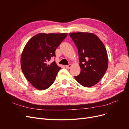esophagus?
Masks as SVG:
<instances>
[{
  "label": "esophagus",
  "instance_id": "1",
  "mask_svg": "<svg viewBox=\"0 0 129 129\" xmlns=\"http://www.w3.org/2000/svg\"><path fill=\"white\" fill-rule=\"evenodd\" d=\"M71 67H72V65H71V64H69V65H66V66H65V67H66V69H70Z\"/></svg>",
  "mask_w": 129,
  "mask_h": 129
}]
</instances>
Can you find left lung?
Returning a JSON list of instances; mask_svg holds the SVG:
<instances>
[{"mask_svg":"<svg viewBox=\"0 0 129 129\" xmlns=\"http://www.w3.org/2000/svg\"><path fill=\"white\" fill-rule=\"evenodd\" d=\"M78 51L80 73L75 79L81 85L90 87L104 76L108 66V58L103 42L93 33L73 32L69 34Z\"/></svg>","mask_w":129,"mask_h":129,"instance_id":"obj_1","label":"left lung"}]
</instances>
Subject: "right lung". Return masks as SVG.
I'll return each instance as SVG.
<instances>
[{"mask_svg": "<svg viewBox=\"0 0 129 129\" xmlns=\"http://www.w3.org/2000/svg\"><path fill=\"white\" fill-rule=\"evenodd\" d=\"M67 34L39 33L30 39L21 56V67L25 78L38 90L46 89L54 83L60 67L54 62L55 50Z\"/></svg>", "mask_w": 129, "mask_h": 129, "instance_id": "add662e5", "label": "right lung"}]
</instances>
